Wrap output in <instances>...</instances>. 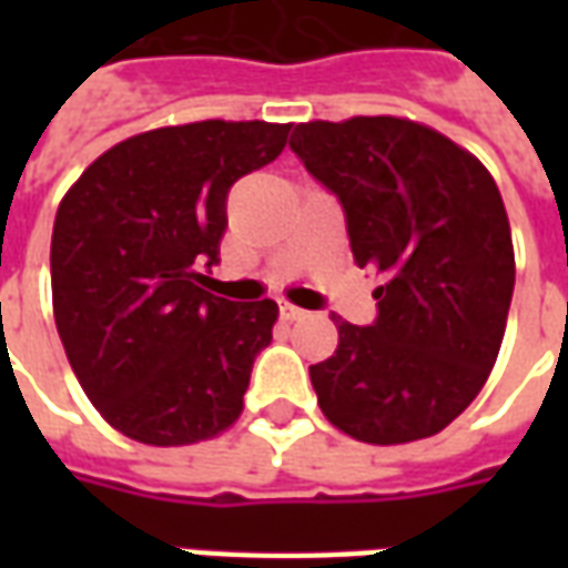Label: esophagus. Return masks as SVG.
<instances>
[{
	"label": "esophagus",
	"instance_id": "obj_1",
	"mask_svg": "<svg viewBox=\"0 0 568 568\" xmlns=\"http://www.w3.org/2000/svg\"><path fill=\"white\" fill-rule=\"evenodd\" d=\"M280 316H283L285 322H295V320H304L307 313L301 307H295V304H280Z\"/></svg>",
	"mask_w": 568,
	"mask_h": 568
}]
</instances>
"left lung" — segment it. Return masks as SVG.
<instances>
[{
  "label": "left lung",
  "instance_id": "left-lung-1",
  "mask_svg": "<svg viewBox=\"0 0 568 568\" xmlns=\"http://www.w3.org/2000/svg\"><path fill=\"white\" fill-rule=\"evenodd\" d=\"M292 151L346 212L358 267L383 276L377 322H337L310 365L322 414L365 444L438 435L484 389L514 292V243L496 179L435 128L395 115L307 121Z\"/></svg>",
  "mask_w": 568,
  "mask_h": 568
}]
</instances>
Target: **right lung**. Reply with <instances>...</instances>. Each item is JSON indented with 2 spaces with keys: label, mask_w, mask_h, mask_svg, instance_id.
Instances as JSON below:
<instances>
[{
  "label": "right lung",
  "mask_w": 568,
  "mask_h": 568,
  "mask_svg": "<svg viewBox=\"0 0 568 568\" xmlns=\"http://www.w3.org/2000/svg\"><path fill=\"white\" fill-rule=\"evenodd\" d=\"M292 124L194 121L103 151L57 206L54 322L81 389L121 435L151 447L219 438L243 414L252 362L271 344V297L203 288L224 200L276 161Z\"/></svg>",
  "instance_id": "1"
}]
</instances>
